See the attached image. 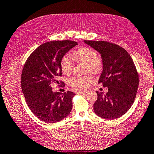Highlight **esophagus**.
<instances>
[{
    "instance_id": "esophagus-1",
    "label": "esophagus",
    "mask_w": 154,
    "mask_h": 154,
    "mask_svg": "<svg viewBox=\"0 0 154 154\" xmlns=\"http://www.w3.org/2000/svg\"><path fill=\"white\" fill-rule=\"evenodd\" d=\"M87 92V90H79L78 91V93L79 94H83V93H85Z\"/></svg>"
}]
</instances>
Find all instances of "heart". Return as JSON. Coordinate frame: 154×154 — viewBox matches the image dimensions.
<instances>
[{"instance_id": "heart-1", "label": "heart", "mask_w": 154, "mask_h": 154, "mask_svg": "<svg viewBox=\"0 0 154 154\" xmlns=\"http://www.w3.org/2000/svg\"><path fill=\"white\" fill-rule=\"evenodd\" d=\"M73 59L79 63H85V71L93 75H99L103 69V61L98 52L94 49L82 47L75 50L73 54ZM73 59L70 55H65L60 61V67L62 72L65 75L71 74L73 67ZM93 78L91 75L83 76H76L70 78L68 83L70 86L84 89L89 86Z\"/></svg>"}]
</instances>
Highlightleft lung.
I'll list each match as a JSON object with an SVG mask.
<instances>
[{
  "instance_id": "8db88e82",
  "label": "left lung",
  "mask_w": 154,
  "mask_h": 154,
  "mask_svg": "<svg viewBox=\"0 0 154 154\" xmlns=\"http://www.w3.org/2000/svg\"><path fill=\"white\" fill-rule=\"evenodd\" d=\"M99 52L103 71L99 83L108 87V92L96 91L94 111L107 120L119 119L128 110L135 100L139 85V75L128 51L119 45L106 41L85 40Z\"/></svg>"
}]
</instances>
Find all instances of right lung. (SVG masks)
Returning a JSON list of instances; mask_svg holds the SVG:
<instances>
[{"instance_id":"1","label":"right lung","mask_w":154,"mask_h":154,"mask_svg":"<svg viewBox=\"0 0 154 154\" xmlns=\"http://www.w3.org/2000/svg\"><path fill=\"white\" fill-rule=\"evenodd\" d=\"M77 45L71 40L51 41L40 45L27 59L21 75V87L29 109L34 115L47 123H55L65 119L73 106L71 91L53 92L51 85L57 84L62 75V57ZM62 85L60 86V85Z\"/></svg>"}]
</instances>
